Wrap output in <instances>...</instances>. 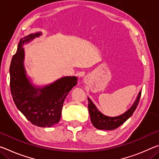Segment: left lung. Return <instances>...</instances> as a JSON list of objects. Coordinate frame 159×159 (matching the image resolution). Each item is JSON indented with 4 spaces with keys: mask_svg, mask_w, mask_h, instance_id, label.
<instances>
[{
    "mask_svg": "<svg viewBox=\"0 0 159 159\" xmlns=\"http://www.w3.org/2000/svg\"><path fill=\"white\" fill-rule=\"evenodd\" d=\"M142 91L140 90L137 96L133 105L125 113L118 116L111 117L102 114L97 108L95 104L93 103L90 98H88V111H89L91 123L97 129L99 130H111L119 127L123 123H124L132 115L134 110L136 109L140 99Z\"/></svg>",
    "mask_w": 159,
    "mask_h": 159,
    "instance_id": "obj_1",
    "label": "left lung"
}]
</instances>
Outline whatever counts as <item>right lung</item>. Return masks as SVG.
Returning <instances> with one entry per match:
<instances>
[{"label":"right lung","mask_w":159,"mask_h":159,"mask_svg":"<svg viewBox=\"0 0 159 159\" xmlns=\"http://www.w3.org/2000/svg\"><path fill=\"white\" fill-rule=\"evenodd\" d=\"M41 35L31 34L19 42L10 66V90L16 107L27 120L39 127L49 128L60 121L64 99L78 79L64 76L41 87L34 85L26 75L23 46Z\"/></svg>","instance_id":"1"}]
</instances>
